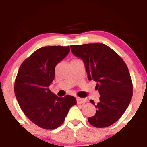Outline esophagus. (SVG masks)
I'll return each instance as SVG.
<instances>
[{"mask_svg": "<svg viewBox=\"0 0 147 147\" xmlns=\"http://www.w3.org/2000/svg\"><path fill=\"white\" fill-rule=\"evenodd\" d=\"M87 102L86 99H83V98H77V102L78 103V104H82V103H85Z\"/></svg>", "mask_w": 147, "mask_h": 147, "instance_id": "34e87169", "label": "esophagus"}]
</instances>
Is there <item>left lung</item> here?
<instances>
[{"label":"left lung","mask_w":147,"mask_h":147,"mask_svg":"<svg viewBox=\"0 0 147 147\" xmlns=\"http://www.w3.org/2000/svg\"><path fill=\"white\" fill-rule=\"evenodd\" d=\"M72 53L82 59L89 80L96 82L100 94L95 104L94 116L88 122L95 127L111 126L118 121L127 108L133 96V83L123 59L111 47L102 43L71 45Z\"/></svg>","instance_id":"left-lung-1"}]
</instances>
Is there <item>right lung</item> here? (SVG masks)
<instances>
[{
    "instance_id": "1",
    "label": "right lung",
    "mask_w": 147,
    "mask_h": 147,
    "mask_svg": "<svg viewBox=\"0 0 147 147\" xmlns=\"http://www.w3.org/2000/svg\"><path fill=\"white\" fill-rule=\"evenodd\" d=\"M69 46H47L38 49L20 67L14 82V94L20 107L33 123L53 129L64 122L76 99L59 97L49 89L58 63L69 53Z\"/></svg>"
}]
</instances>
